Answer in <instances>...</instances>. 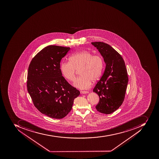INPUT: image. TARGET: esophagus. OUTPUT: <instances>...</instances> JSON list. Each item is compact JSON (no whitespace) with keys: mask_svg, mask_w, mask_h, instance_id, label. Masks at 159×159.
Listing matches in <instances>:
<instances>
[{"mask_svg":"<svg viewBox=\"0 0 159 159\" xmlns=\"http://www.w3.org/2000/svg\"><path fill=\"white\" fill-rule=\"evenodd\" d=\"M81 94H87L89 93V91H80Z\"/></svg>","mask_w":159,"mask_h":159,"instance_id":"34e87169","label":"esophagus"}]
</instances>
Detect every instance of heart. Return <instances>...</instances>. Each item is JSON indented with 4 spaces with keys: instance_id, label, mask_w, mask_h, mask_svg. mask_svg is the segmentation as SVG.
I'll return each mask as SVG.
<instances>
[{
    "instance_id": "b5f03b06",
    "label": "heart",
    "mask_w": 159,
    "mask_h": 159,
    "mask_svg": "<svg viewBox=\"0 0 159 159\" xmlns=\"http://www.w3.org/2000/svg\"><path fill=\"white\" fill-rule=\"evenodd\" d=\"M60 70L66 80L73 82L75 79L76 70H80L81 76L77 78L74 86L81 89H89L93 81L100 77L104 68V61L99 55H93L87 50L74 53L69 58V62L62 61Z\"/></svg>"
}]
</instances>
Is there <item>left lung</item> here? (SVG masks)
Here are the masks:
<instances>
[{
	"label": "left lung",
	"instance_id": "obj_1",
	"mask_svg": "<svg viewBox=\"0 0 159 159\" xmlns=\"http://www.w3.org/2000/svg\"><path fill=\"white\" fill-rule=\"evenodd\" d=\"M104 58L106 69L93 91L99 95L98 111L109 114L123 104L129 82L125 63L120 54L104 42H92Z\"/></svg>",
	"mask_w": 159,
	"mask_h": 159
}]
</instances>
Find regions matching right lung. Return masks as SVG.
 I'll list each match as a JSON object with an SVG mask.
<instances>
[{"label": "right lung", "mask_w": 159, "mask_h": 159, "mask_svg": "<svg viewBox=\"0 0 159 159\" xmlns=\"http://www.w3.org/2000/svg\"><path fill=\"white\" fill-rule=\"evenodd\" d=\"M70 48L50 45L33 58L29 66L27 89L41 113L54 119H62L72 109L80 91L62 76L60 62Z\"/></svg>", "instance_id": "1"}]
</instances>
